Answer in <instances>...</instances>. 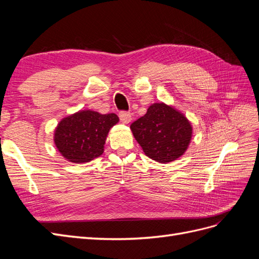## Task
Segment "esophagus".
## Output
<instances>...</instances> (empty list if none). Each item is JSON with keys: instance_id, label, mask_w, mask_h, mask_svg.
<instances>
[{"instance_id": "esophagus-1", "label": "esophagus", "mask_w": 259, "mask_h": 259, "mask_svg": "<svg viewBox=\"0 0 259 259\" xmlns=\"http://www.w3.org/2000/svg\"><path fill=\"white\" fill-rule=\"evenodd\" d=\"M119 116H120V120L122 121V123L124 124H127L132 121V114L127 111H121L119 113Z\"/></svg>"}]
</instances>
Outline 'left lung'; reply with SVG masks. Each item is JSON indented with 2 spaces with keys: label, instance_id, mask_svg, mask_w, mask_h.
<instances>
[{
  "label": "left lung",
  "instance_id": "1",
  "mask_svg": "<svg viewBox=\"0 0 259 259\" xmlns=\"http://www.w3.org/2000/svg\"><path fill=\"white\" fill-rule=\"evenodd\" d=\"M131 130L145 154L160 163L182 156L192 135L186 116L163 103L149 107L144 116L131 124Z\"/></svg>",
  "mask_w": 259,
  "mask_h": 259
}]
</instances>
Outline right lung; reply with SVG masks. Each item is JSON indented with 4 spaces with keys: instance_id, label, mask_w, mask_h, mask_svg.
<instances>
[{
    "instance_id": "obj_1",
    "label": "right lung",
    "mask_w": 259,
    "mask_h": 259,
    "mask_svg": "<svg viewBox=\"0 0 259 259\" xmlns=\"http://www.w3.org/2000/svg\"><path fill=\"white\" fill-rule=\"evenodd\" d=\"M117 122L114 113L80 111L60 121L55 131V145L68 161L89 162L103 154L109 130Z\"/></svg>"
}]
</instances>
